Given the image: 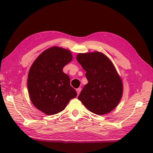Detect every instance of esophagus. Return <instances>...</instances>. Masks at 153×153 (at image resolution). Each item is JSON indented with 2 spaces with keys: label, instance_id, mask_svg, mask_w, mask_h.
Returning <instances> with one entry per match:
<instances>
[{
  "label": "esophagus",
  "instance_id": "34e87169",
  "mask_svg": "<svg viewBox=\"0 0 153 153\" xmlns=\"http://www.w3.org/2000/svg\"><path fill=\"white\" fill-rule=\"evenodd\" d=\"M81 91V88H79L76 89V93H77V95H79V93H80V92Z\"/></svg>",
  "mask_w": 153,
  "mask_h": 153
}]
</instances>
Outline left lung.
<instances>
[{"mask_svg":"<svg viewBox=\"0 0 153 153\" xmlns=\"http://www.w3.org/2000/svg\"><path fill=\"white\" fill-rule=\"evenodd\" d=\"M76 60L85 70L88 83L78 99L90 111L108 114L118 105L123 94L122 81L111 61L103 53H79Z\"/></svg>","mask_w":153,"mask_h":153,"instance_id":"1","label":"left lung"}]
</instances>
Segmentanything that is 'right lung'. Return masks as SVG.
<instances>
[{
	"label": "right lung",
	"instance_id": "1",
	"mask_svg": "<svg viewBox=\"0 0 153 153\" xmlns=\"http://www.w3.org/2000/svg\"><path fill=\"white\" fill-rule=\"evenodd\" d=\"M72 59L68 50L51 47L42 53L29 70L28 90L31 102L47 115L62 111L77 93L70 85V79L62 72Z\"/></svg>",
	"mask_w": 153,
	"mask_h": 153
}]
</instances>
